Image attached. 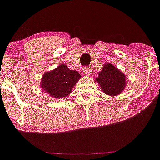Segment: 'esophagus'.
Instances as JSON below:
<instances>
[{"instance_id":"esophagus-1","label":"esophagus","mask_w":160,"mask_h":160,"mask_svg":"<svg viewBox=\"0 0 160 160\" xmlns=\"http://www.w3.org/2000/svg\"><path fill=\"white\" fill-rule=\"evenodd\" d=\"M83 70V72L88 76L90 75V73H91V68H90V67H84Z\"/></svg>"}]
</instances>
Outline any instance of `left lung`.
<instances>
[{"instance_id": "8db88e82", "label": "left lung", "mask_w": 160, "mask_h": 160, "mask_svg": "<svg viewBox=\"0 0 160 160\" xmlns=\"http://www.w3.org/2000/svg\"><path fill=\"white\" fill-rule=\"evenodd\" d=\"M96 81L100 84L103 92L110 96L118 95L126 85L125 74L109 62L104 65L102 70L98 72Z\"/></svg>"}]
</instances>
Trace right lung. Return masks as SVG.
<instances>
[{
    "mask_svg": "<svg viewBox=\"0 0 160 160\" xmlns=\"http://www.w3.org/2000/svg\"><path fill=\"white\" fill-rule=\"evenodd\" d=\"M81 75L76 70H71L65 64H61L55 70L43 74L41 88L45 93L59 99L67 97Z\"/></svg>",
    "mask_w": 160,
    "mask_h": 160,
    "instance_id": "1",
    "label": "right lung"
}]
</instances>
